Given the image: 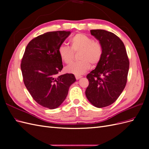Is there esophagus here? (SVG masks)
<instances>
[{
  "instance_id": "1",
  "label": "esophagus",
  "mask_w": 149,
  "mask_h": 149,
  "mask_svg": "<svg viewBox=\"0 0 149 149\" xmlns=\"http://www.w3.org/2000/svg\"><path fill=\"white\" fill-rule=\"evenodd\" d=\"M82 77V76H78V75H75V78L76 79H79V78H81Z\"/></svg>"
}]
</instances>
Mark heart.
<instances>
[{"label":"heart","instance_id":"heart-1","mask_svg":"<svg viewBox=\"0 0 149 149\" xmlns=\"http://www.w3.org/2000/svg\"><path fill=\"white\" fill-rule=\"evenodd\" d=\"M70 42L71 47L61 45L58 47V53L63 62L71 64L73 60L74 52L79 51V61L66 68V71L75 75L84 74L91 67L96 66L101 60L103 49L101 43L84 33H76L72 37Z\"/></svg>","mask_w":149,"mask_h":149}]
</instances>
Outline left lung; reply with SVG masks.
<instances>
[{
    "label": "left lung",
    "mask_w": 149,
    "mask_h": 149,
    "mask_svg": "<svg viewBox=\"0 0 149 149\" xmlns=\"http://www.w3.org/2000/svg\"><path fill=\"white\" fill-rule=\"evenodd\" d=\"M91 34L101 43L103 53L96 68L86 78L89 85L85 94L89 101L101 108L114 103L125 86L129 61L123 41L104 30H91Z\"/></svg>",
    "instance_id": "1"
}]
</instances>
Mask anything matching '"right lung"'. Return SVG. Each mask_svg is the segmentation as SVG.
<instances>
[{"label":"right lung","mask_w":149,"mask_h":149,"mask_svg":"<svg viewBox=\"0 0 149 149\" xmlns=\"http://www.w3.org/2000/svg\"><path fill=\"white\" fill-rule=\"evenodd\" d=\"M70 31H49L34 38L26 46L21 61L24 84L40 105L53 109L66 99L70 86L76 81L73 74L58 76L63 66L58 49Z\"/></svg>","instance_id":"add662e5"}]
</instances>
